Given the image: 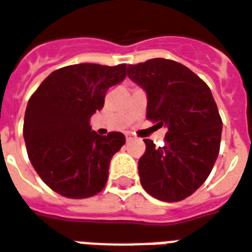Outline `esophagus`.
<instances>
[{"label": "esophagus", "mask_w": 252, "mask_h": 252, "mask_svg": "<svg viewBox=\"0 0 252 252\" xmlns=\"http://www.w3.org/2000/svg\"><path fill=\"white\" fill-rule=\"evenodd\" d=\"M133 139H134L133 135H130V134H126V141H127V142H130V141H133Z\"/></svg>", "instance_id": "34e87169"}]
</instances>
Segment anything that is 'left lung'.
<instances>
[{
    "instance_id": "left-lung-1",
    "label": "left lung",
    "mask_w": 252,
    "mask_h": 252,
    "mask_svg": "<svg viewBox=\"0 0 252 252\" xmlns=\"http://www.w3.org/2000/svg\"><path fill=\"white\" fill-rule=\"evenodd\" d=\"M127 76L146 93V118L168 128L162 148L144 139L141 185L161 201L184 200L203 185L219 154L223 124L212 93L189 68L166 59L128 64Z\"/></svg>"
}]
</instances>
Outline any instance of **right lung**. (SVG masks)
<instances>
[{
	"label": "right lung",
	"instance_id": "1",
	"mask_svg": "<svg viewBox=\"0 0 252 252\" xmlns=\"http://www.w3.org/2000/svg\"><path fill=\"white\" fill-rule=\"evenodd\" d=\"M126 78V64H75L53 71L29 99L24 139L33 168L49 188L69 199L99 193L108 165L126 142L111 131L99 135L90 118L102 110L110 87Z\"/></svg>",
	"mask_w": 252,
	"mask_h": 252
}]
</instances>
